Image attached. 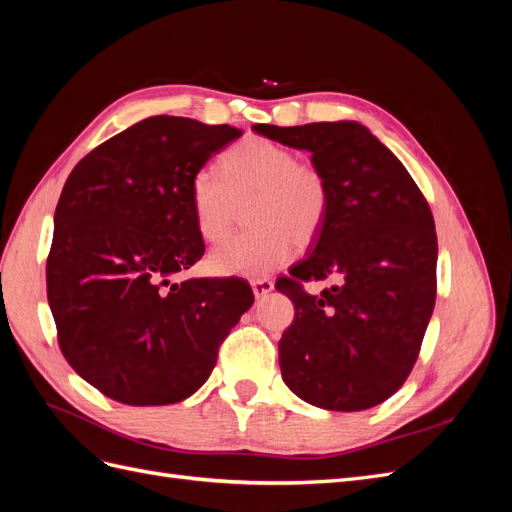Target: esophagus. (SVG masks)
Here are the masks:
<instances>
[{
	"mask_svg": "<svg viewBox=\"0 0 512 512\" xmlns=\"http://www.w3.org/2000/svg\"><path fill=\"white\" fill-rule=\"evenodd\" d=\"M252 290H254V297L262 299L267 297V294L273 290V282L271 280H254L252 282Z\"/></svg>",
	"mask_w": 512,
	"mask_h": 512,
	"instance_id": "34e87169",
	"label": "esophagus"
}]
</instances>
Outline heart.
<instances>
[{
    "mask_svg": "<svg viewBox=\"0 0 512 512\" xmlns=\"http://www.w3.org/2000/svg\"><path fill=\"white\" fill-rule=\"evenodd\" d=\"M220 174L198 170L190 181V203L200 237L220 243L232 235L247 207V235L209 256L220 275L260 277L309 247L327 226L331 185L322 168L301 162L288 147L267 138H247L226 153Z\"/></svg>",
    "mask_w": 512,
    "mask_h": 512,
    "instance_id": "b5f03b06",
    "label": "heart"
}]
</instances>
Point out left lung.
I'll use <instances>...</instances> for the list:
<instances>
[{"label":"left lung","instance_id":"8db88e82","mask_svg":"<svg viewBox=\"0 0 512 512\" xmlns=\"http://www.w3.org/2000/svg\"><path fill=\"white\" fill-rule=\"evenodd\" d=\"M254 132L312 153L331 185V213L307 258L275 288L294 303L280 339L288 389L324 410L359 412L389 399L418 359L436 305L438 237L406 166L356 121ZM333 276L320 295L303 281Z\"/></svg>","mask_w":512,"mask_h":512}]
</instances>
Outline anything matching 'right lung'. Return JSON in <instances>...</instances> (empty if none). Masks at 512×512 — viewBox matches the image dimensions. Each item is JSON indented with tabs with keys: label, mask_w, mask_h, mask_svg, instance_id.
<instances>
[{
	"label": "right lung",
	"mask_w": 512,
	"mask_h": 512,
	"mask_svg": "<svg viewBox=\"0 0 512 512\" xmlns=\"http://www.w3.org/2000/svg\"><path fill=\"white\" fill-rule=\"evenodd\" d=\"M243 132L156 115L74 166L55 209L46 297L83 380L128 406H168L207 382L252 307L245 280L173 275L203 258L190 181Z\"/></svg>",
	"instance_id": "obj_1"
}]
</instances>
